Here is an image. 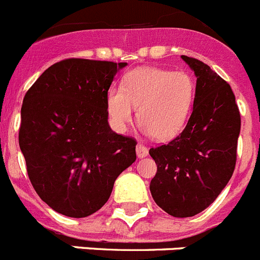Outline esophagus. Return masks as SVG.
<instances>
[{
  "instance_id": "34e87169",
  "label": "esophagus",
  "mask_w": 260,
  "mask_h": 260,
  "mask_svg": "<svg viewBox=\"0 0 260 260\" xmlns=\"http://www.w3.org/2000/svg\"><path fill=\"white\" fill-rule=\"evenodd\" d=\"M136 153H137V156H139V158H145V156L149 154V150H147V147L145 146L144 144H137Z\"/></svg>"
}]
</instances>
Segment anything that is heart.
<instances>
[{"instance_id":"obj_1","label":"heart","mask_w":260,"mask_h":260,"mask_svg":"<svg viewBox=\"0 0 260 260\" xmlns=\"http://www.w3.org/2000/svg\"><path fill=\"white\" fill-rule=\"evenodd\" d=\"M196 98V81L185 71L144 66L127 72L120 88L107 93L111 124L123 132L137 109L145 133L156 140H171L181 133Z\"/></svg>"}]
</instances>
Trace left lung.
Segmentation results:
<instances>
[{"label":"left lung","instance_id":"left-lung-1","mask_svg":"<svg viewBox=\"0 0 260 260\" xmlns=\"http://www.w3.org/2000/svg\"><path fill=\"white\" fill-rule=\"evenodd\" d=\"M181 58L197 78L193 111L176 139L149 150L156 163L150 191L167 214L189 217L207 209L232 177L241 116L225 80L201 60Z\"/></svg>","mask_w":260,"mask_h":260}]
</instances>
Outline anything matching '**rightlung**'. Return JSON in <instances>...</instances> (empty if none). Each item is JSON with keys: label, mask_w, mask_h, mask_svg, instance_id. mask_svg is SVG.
Returning <instances> with one entry per match:
<instances>
[{"label": "right lung", "mask_w": 260, "mask_h": 260, "mask_svg": "<svg viewBox=\"0 0 260 260\" xmlns=\"http://www.w3.org/2000/svg\"><path fill=\"white\" fill-rule=\"evenodd\" d=\"M125 66L70 58L45 70L25 93L20 150L36 193L59 214H94L136 160V140L107 121V92Z\"/></svg>", "instance_id": "obj_1"}]
</instances>
